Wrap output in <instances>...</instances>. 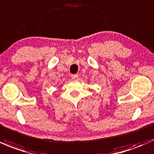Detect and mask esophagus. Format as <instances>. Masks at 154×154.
<instances>
[{
    "label": "esophagus",
    "instance_id": "34e87169",
    "mask_svg": "<svg viewBox=\"0 0 154 154\" xmlns=\"http://www.w3.org/2000/svg\"><path fill=\"white\" fill-rule=\"evenodd\" d=\"M72 78L73 80H77L78 78V74H72Z\"/></svg>",
    "mask_w": 154,
    "mask_h": 154
}]
</instances>
